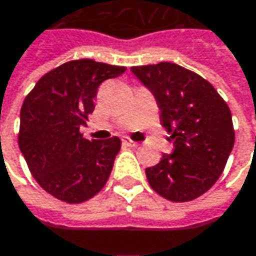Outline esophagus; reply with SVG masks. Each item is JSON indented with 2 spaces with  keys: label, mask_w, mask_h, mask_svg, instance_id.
I'll return each instance as SVG.
<instances>
[{
  "label": "esophagus",
  "mask_w": 256,
  "mask_h": 256,
  "mask_svg": "<svg viewBox=\"0 0 256 256\" xmlns=\"http://www.w3.org/2000/svg\"><path fill=\"white\" fill-rule=\"evenodd\" d=\"M123 144H124L126 146H130V148H138V146H139L138 142H134V140H132V139H128V138H124V139H123Z\"/></svg>",
  "instance_id": "obj_1"
}]
</instances>
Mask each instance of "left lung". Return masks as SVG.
Wrapping results in <instances>:
<instances>
[{
    "instance_id": "1",
    "label": "left lung",
    "mask_w": 256,
    "mask_h": 256,
    "mask_svg": "<svg viewBox=\"0 0 256 256\" xmlns=\"http://www.w3.org/2000/svg\"><path fill=\"white\" fill-rule=\"evenodd\" d=\"M130 70L154 94L161 126L172 133L174 146L145 170L150 186L172 202L196 199L218 180L233 150L228 105L210 82L174 62Z\"/></svg>"
}]
</instances>
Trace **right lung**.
Instances as JSON below:
<instances>
[{
    "mask_svg": "<svg viewBox=\"0 0 256 256\" xmlns=\"http://www.w3.org/2000/svg\"><path fill=\"white\" fill-rule=\"evenodd\" d=\"M123 66L73 60L36 82L20 110L18 146L39 186L67 204L94 198L111 174L122 140H88L80 133L94 112L100 84Z\"/></svg>",
    "mask_w": 256,
    "mask_h": 256,
    "instance_id": "right-lung-1",
    "label": "right lung"
}]
</instances>
